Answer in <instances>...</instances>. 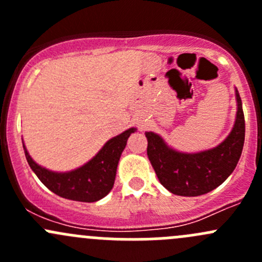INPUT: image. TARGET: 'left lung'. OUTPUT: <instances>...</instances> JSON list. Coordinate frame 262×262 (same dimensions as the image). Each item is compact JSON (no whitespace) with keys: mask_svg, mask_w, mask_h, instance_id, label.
Instances as JSON below:
<instances>
[{"mask_svg":"<svg viewBox=\"0 0 262 262\" xmlns=\"http://www.w3.org/2000/svg\"><path fill=\"white\" fill-rule=\"evenodd\" d=\"M237 112L231 133L218 146L196 153L179 152L157 133L146 132L147 155L158 180L180 196H199L223 184L233 172L245 143V115L236 89Z\"/></svg>","mask_w":262,"mask_h":262,"instance_id":"left-lung-1","label":"left lung"}]
</instances>
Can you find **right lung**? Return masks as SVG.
<instances>
[{
  "instance_id": "1",
  "label": "right lung",
  "mask_w": 262,
  "mask_h": 262,
  "mask_svg": "<svg viewBox=\"0 0 262 262\" xmlns=\"http://www.w3.org/2000/svg\"><path fill=\"white\" fill-rule=\"evenodd\" d=\"M136 128H129L113 137L87 163L67 172H55L38 165L29 155L23 142L29 166L47 187L64 199L94 203L102 199L114 186L119 160L126 146L129 136Z\"/></svg>"
}]
</instances>
